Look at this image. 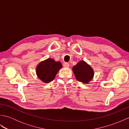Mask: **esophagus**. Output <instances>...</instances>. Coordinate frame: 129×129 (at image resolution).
I'll use <instances>...</instances> for the list:
<instances>
[{"mask_svg":"<svg viewBox=\"0 0 129 129\" xmlns=\"http://www.w3.org/2000/svg\"><path fill=\"white\" fill-rule=\"evenodd\" d=\"M63 66L65 68H69V64H68V62H64V64H63Z\"/></svg>","mask_w":129,"mask_h":129,"instance_id":"esophagus-1","label":"esophagus"}]
</instances>
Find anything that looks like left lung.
<instances>
[{
  "label": "left lung",
  "instance_id": "left-lung-1",
  "mask_svg": "<svg viewBox=\"0 0 129 129\" xmlns=\"http://www.w3.org/2000/svg\"><path fill=\"white\" fill-rule=\"evenodd\" d=\"M76 79L79 81L87 84L94 76V71L90 66L83 60L79 61L73 68Z\"/></svg>",
  "mask_w": 129,
  "mask_h": 129
}]
</instances>
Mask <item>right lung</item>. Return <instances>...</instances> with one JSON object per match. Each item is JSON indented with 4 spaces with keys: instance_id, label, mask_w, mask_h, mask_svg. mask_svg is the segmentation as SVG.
<instances>
[{
    "instance_id": "add662e5",
    "label": "right lung",
    "mask_w": 129,
    "mask_h": 129,
    "mask_svg": "<svg viewBox=\"0 0 129 129\" xmlns=\"http://www.w3.org/2000/svg\"><path fill=\"white\" fill-rule=\"evenodd\" d=\"M62 68L61 63L49 58L39 63L37 67L38 77L44 83L53 80L59 70Z\"/></svg>"
}]
</instances>
